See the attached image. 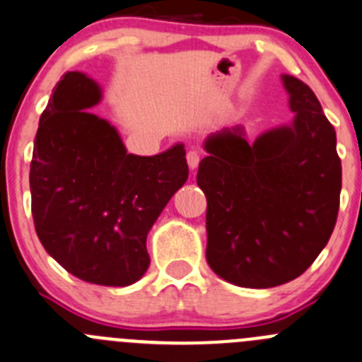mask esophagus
Here are the masks:
<instances>
[{
	"mask_svg": "<svg viewBox=\"0 0 362 362\" xmlns=\"http://www.w3.org/2000/svg\"><path fill=\"white\" fill-rule=\"evenodd\" d=\"M187 161H188V167H190L192 170H195V168L199 167V161H201V153H199V151H195V149L188 151Z\"/></svg>",
	"mask_w": 362,
	"mask_h": 362,
	"instance_id": "1",
	"label": "esophagus"
}]
</instances>
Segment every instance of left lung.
<instances>
[{
  "label": "left lung",
  "instance_id": "left-lung-1",
  "mask_svg": "<svg viewBox=\"0 0 362 362\" xmlns=\"http://www.w3.org/2000/svg\"><path fill=\"white\" fill-rule=\"evenodd\" d=\"M290 124L247 140L223 127L204 140L197 185L206 195V259L223 281L274 288L304 274L332 235L341 194L336 132L315 92L281 76Z\"/></svg>",
  "mask_w": 362,
  "mask_h": 362
}]
</instances>
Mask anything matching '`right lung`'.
Wrapping results in <instances>:
<instances>
[{
    "mask_svg": "<svg viewBox=\"0 0 362 362\" xmlns=\"http://www.w3.org/2000/svg\"><path fill=\"white\" fill-rule=\"evenodd\" d=\"M103 88L85 72L58 81L40 115L30 167L32 213L44 249L69 274L129 286L149 268L147 235L187 183L185 144L127 153L117 127L92 113Z\"/></svg>",
    "mask_w": 362,
    "mask_h": 362,
    "instance_id": "add662e5",
    "label": "right lung"
}]
</instances>
